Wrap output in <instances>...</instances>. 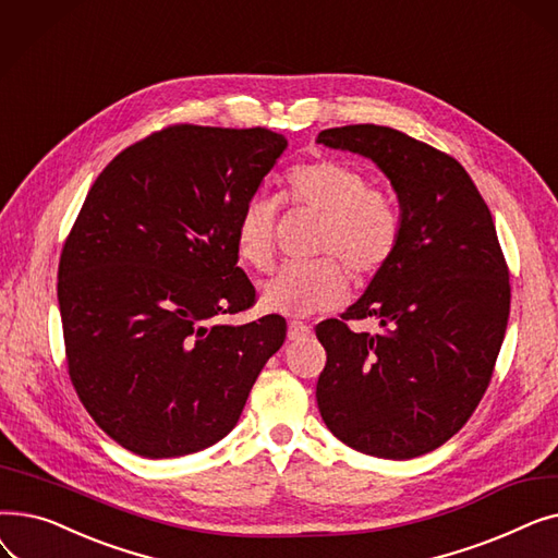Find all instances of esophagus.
<instances>
[{
  "instance_id": "obj_1",
  "label": "esophagus",
  "mask_w": 558,
  "mask_h": 558,
  "mask_svg": "<svg viewBox=\"0 0 558 558\" xmlns=\"http://www.w3.org/2000/svg\"><path fill=\"white\" fill-rule=\"evenodd\" d=\"M310 335V326L303 324V320H289V330H287V337L294 341V339H301V337H307Z\"/></svg>"
}]
</instances>
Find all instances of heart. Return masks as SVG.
Listing matches in <instances>:
<instances>
[{
	"label": "heart",
	"instance_id": "obj_1",
	"mask_svg": "<svg viewBox=\"0 0 558 558\" xmlns=\"http://www.w3.org/2000/svg\"><path fill=\"white\" fill-rule=\"evenodd\" d=\"M282 203L320 215L312 262L284 264L262 284L259 303L276 314H314L337 307L348 274L362 282L383 271L398 251L402 215L383 187L368 185L362 167L341 158L303 162L284 175ZM278 203L255 194L234 223V248L253 269H269L276 246Z\"/></svg>",
	"mask_w": 558,
	"mask_h": 558
}]
</instances>
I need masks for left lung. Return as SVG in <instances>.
Here are the masks:
<instances>
[{
    "label": "left lung",
    "mask_w": 558,
    "mask_h": 558,
    "mask_svg": "<svg viewBox=\"0 0 558 558\" xmlns=\"http://www.w3.org/2000/svg\"><path fill=\"white\" fill-rule=\"evenodd\" d=\"M318 142L371 158L402 210L391 262L341 318L316 326L328 355L318 412L357 452L414 459L452 438L490 385L511 305L507 259L488 205L452 156L377 124L326 129ZM368 315L383 333L347 328Z\"/></svg>",
    "instance_id": "left-lung-1"
}]
</instances>
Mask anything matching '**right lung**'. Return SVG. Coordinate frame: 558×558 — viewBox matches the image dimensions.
<instances>
[{"instance_id":"right-lung-1","label":"right lung","mask_w":558,"mask_h":558,"mask_svg":"<svg viewBox=\"0 0 558 558\" xmlns=\"http://www.w3.org/2000/svg\"><path fill=\"white\" fill-rule=\"evenodd\" d=\"M284 146L262 126L173 124L117 154L87 192L58 305L72 387L122 448L167 459L221 441L284 343L278 314L221 324L255 305L234 223Z\"/></svg>"}]
</instances>
